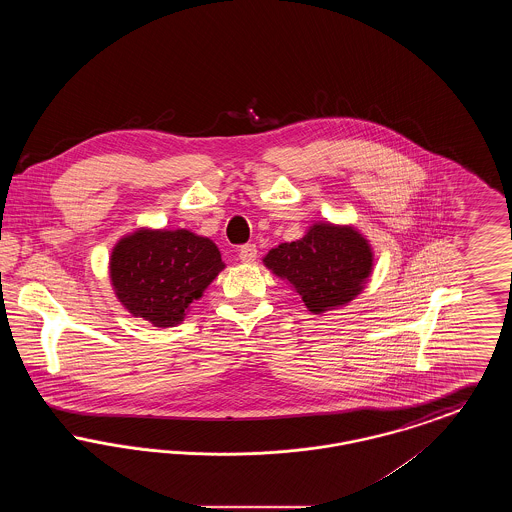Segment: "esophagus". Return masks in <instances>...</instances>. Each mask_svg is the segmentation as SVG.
<instances>
[{
    "instance_id": "1",
    "label": "esophagus",
    "mask_w": 512,
    "mask_h": 512,
    "mask_svg": "<svg viewBox=\"0 0 512 512\" xmlns=\"http://www.w3.org/2000/svg\"><path fill=\"white\" fill-rule=\"evenodd\" d=\"M240 261L242 263H253L257 259V245L245 244L240 247Z\"/></svg>"
}]
</instances>
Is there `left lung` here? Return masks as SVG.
<instances>
[{
    "mask_svg": "<svg viewBox=\"0 0 512 512\" xmlns=\"http://www.w3.org/2000/svg\"><path fill=\"white\" fill-rule=\"evenodd\" d=\"M263 263L320 315L353 301L372 274L374 255L353 226L315 222L301 240L270 249Z\"/></svg>",
    "mask_w": 512,
    "mask_h": 512,
    "instance_id": "1",
    "label": "left lung"
}]
</instances>
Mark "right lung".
Returning <instances> with one entry per match:
<instances>
[{"label":"right lung","instance_id":"add662e5","mask_svg":"<svg viewBox=\"0 0 512 512\" xmlns=\"http://www.w3.org/2000/svg\"><path fill=\"white\" fill-rule=\"evenodd\" d=\"M222 268L219 247L184 228H140L121 238L109 259L124 309L159 328L180 324Z\"/></svg>","mask_w":512,"mask_h":512}]
</instances>
